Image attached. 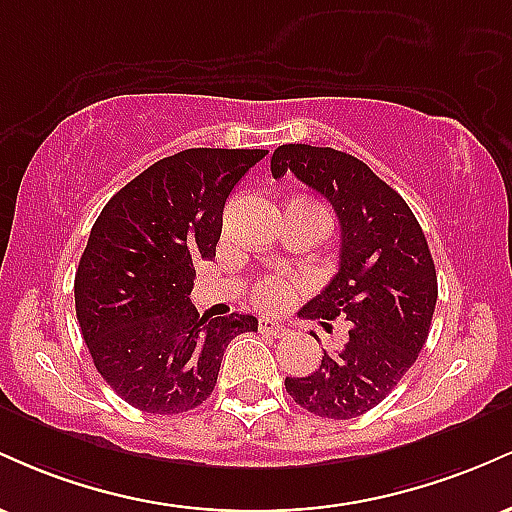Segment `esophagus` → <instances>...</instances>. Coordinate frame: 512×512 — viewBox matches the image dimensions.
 I'll return each instance as SVG.
<instances>
[{"label": "esophagus", "mask_w": 512, "mask_h": 512, "mask_svg": "<svg viewBox=\"0 0 512 512\" xmlns=\"http://www.w3.org/2000/svg\"><path fill=\"white\" fill-rule=\"evenodd\" d=\"M257 327H260L262 334H267V337H274V339L276 337H284V334L289 332L284 325H279V322H276V320H269V317H262L260 325H257Z\"/></svg>", "instance_id": "34e87169"}]
</instances>
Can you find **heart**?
I'll return each mask as SVG.
<instances>
[{"label": "heart", "mask_w": 512, "mask_h": 512, "mask_svg": "<svg viewBox=\"0 0 512 512\" xmlns=\"http://www.w3.org/2000/svg\"><path fill=\"white\" fill-rule=\"evenodd\" d=\"M291 293H293L291 281L279 279V276H264L262 281H257L252 296H255L257 305L274 310V308H281V305L289 301Z\"/></svg>", "instance_id": "b5f03b06"}]
</instances>
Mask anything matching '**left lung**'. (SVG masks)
I'll list each match as a JSON object with an SVG mask.
<instances>
[{
    "instance_id": "left-lung-1",
    "label": "left lung",
    "mask_w": 512,
    "mask_h": 512,
    "mask_svg": "<svg viewBox=\"0 0 512 512\" xmlns=\"http://www.w3.org/2000/svg\"><path fill=\"white\" fill-rule=\"evenodd\" d=\"M286 170L332 204L342 228L339 272L298 315L325 320L327 330V320L349 322L342 349L325 351L315 373L286 378V392L315 416L356 419L395 390L424 349L436 264L409 204L363 161L330 146L284 144L272 175Z\"/></svg>"
}]
</instances>
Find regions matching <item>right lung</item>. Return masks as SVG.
<instances>
[{
    "mask_svg": "<svg viewBox=\"0 0 512 512\" xmlns=\"http://www.w3.org/2000/svg\"><path fill=\"white\" fill-rule=\"evenodd\" d=\"M264 149H185L127 182L91 228L74 276L76 320L98 373L132 407L190 411L214 392L233 337L257 317H199L195 264L216 257L223 207Z\"/></svg>",
    "mask_w": 512,
    "mask_h": 512,
    "instance_id": "1",
    "label": "right lung"
}]
</instances>
